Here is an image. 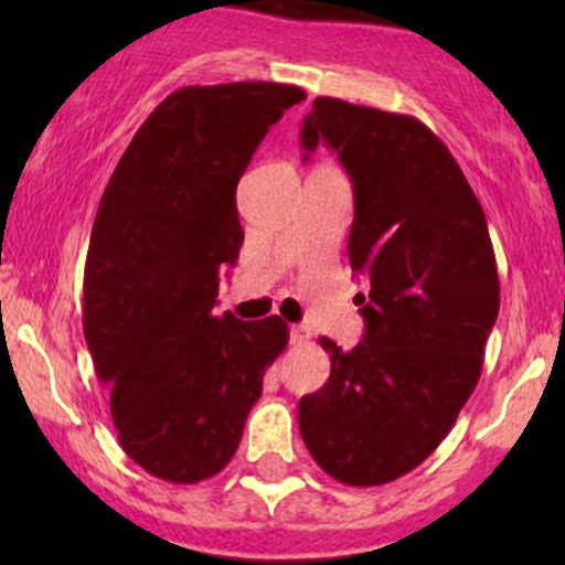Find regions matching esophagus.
Here are the masks:
<instances>
[{"instance_id": "esophagus-1", "label": "esophagus", "mask_w": 565, "mask_h": 565, "mask_svg": "<svg viewBox=\"0 0 565 565\" xmlns=\"http://www.w3.org/2000/svg\"><path fill=\"white\" fill-rule=\"evenodd\" d=\"M289 340L295 342V345H302V342L310 340V329L305 327V323H291V327H289Z\"/></svg>"}]
</instances>
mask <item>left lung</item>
Segmentation results:
<instances>
[{
    "label": "left lung",
    "instance_id": "obj_1",
    "mask_svg": "<svg viewBox=\"0 0 565 565\" xmlns=\"http://www.w3.org/2000/svg\"><path fill=\"white\" fill-rule=\"evenodd\" d=\"M300 140L327 142L350 174L348 257L372 287L359 345L321 337L332 374L300 398V433L340 483L380 486L423 465L476 391L499 313L494 246L449 148L414 116L316 97Z\"/></svg>",
    "mask_w": 565,
    "mask_h": 565
}]
</instances>
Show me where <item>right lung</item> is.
<instances>
[{
  "mask_svg": "<svg viewBox=\"0 0 565 565\" xmlns=\"http://www.w3.org/2000/svg\"><path fill=\"white\" fill-rule=\"evenodd\" d=\"M300 87H183L142 121L100 199L84 265V340L121 449L161 481L217 476L263 374L287 348L278 316H215L244 231L236 185Z\"/></svg>",
  "mask_w": 565,
  "mask_h": 565,
  "instance_id": "1",
  "label": "right lung"
}]
</instances>
